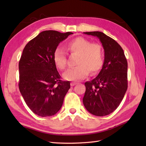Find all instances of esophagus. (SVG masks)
<instances>
[{
    "label": "esophagus",
    "instance_id": "esophagus-1",
    "mask_svg": "<svg viewBox=\"0 0 146 146\" xmlns=\"http://www.w3.org/2000/svg\"><path fill=\"white\" fill-rule=\"evenodd\" d=\"M76 84H77L76 82H71V86H73L76 85Z\"/></svg>",
    "mask_w": 146,
    "mask_h": 146
}]
</instances>
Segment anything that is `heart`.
I'll return each instance as SVG.
<instances>
[{
  "label": "heart",
  "mask_w": 146,
  "mask_h": 146,
  "mask_svg": "<svg viewBox=\"0 0 146 146\" xmlns=\"http://www.w3.org/2000/svg\"><path fill=\"white\" fill-rule=\"evenodd\" d=\"M67 48L71 53L78 55L77 66L67 70L63 78L70 81H79L86 78L89 71L92 74L98 72L104 64V52L101 45L83 37H78L68 42ZM53 61L58 69L64 70L66 66V52L58 48L53 53Z\"/></svg>",
  "instance_id": "heart-1"
}]
</instances>
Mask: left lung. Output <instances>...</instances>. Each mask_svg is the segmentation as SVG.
Listing matches in <instances>:
<instances>
[{
	"label": "left lung",
	"mask_w": 146,
	"mask_h": 146,
	"mask_svg": "<svg viewBox=\"0 0 146 146\" xmlns=\"http://www.w3.org/2000/svg\"><path fill=\"white\" fill-rule=\"evenodd\" d=\"M97 37L104 49V62L97 76L85 83L83 103L90 113L105 116L119 107L127 89V61L121 46L99 31L83 33Z\"/></svg>",
	"instance_id": "8db88e82"
}]
</instances>
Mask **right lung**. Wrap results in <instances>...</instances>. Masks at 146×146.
Masks as SVG:
<instances>
[{"label": "right lung", "instance_id": "add662e5", "mask_svg": "<svg viewBox=\"0 0 146 146\" xmlns=\"http://www.w3.org/2000/svg\"><path fill=\"white\" fill-rule=\"evenodd\" d=\"M72 34L44 31L23 49L19 63V88L27 106L40 117L56 113L70 88V82L60 80L52 57L58 44Z\"/></svg>", "mask_w": 146, "mask_h": 146}]
</instances>
